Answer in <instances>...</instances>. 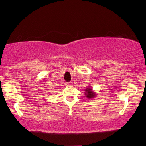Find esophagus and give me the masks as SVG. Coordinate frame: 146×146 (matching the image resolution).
Masks as SVG:
<instances>
[{"label": "esophagus", "mask_w": 146, "mask_h": 146, "mask_svg": "<svg viewBox=\"0 0 146 146\" xmlns=\"http://www.w3.org/2000/svg\"><path fill=\"white\" fill-rule=\"evenodd\" d=\"M65 85H66V86H67V87H71L73 86V84L71 83V82H66Z\"/></svg>", "instance_id": "34e87169"}]
</instances>
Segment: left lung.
<instances>
[{"label": "left lung", "instance_id": "1", "mask_svg": "<svg viewBox=\"0 0 146 146\" xmlns=\"http://www.w3.org/2000/svg\"><path fill=\"white\" fill-rule=\"evenodd\" d=\"M85 95L87 98L92 99L97 96V94L92 90L91 86H88L86 87V89H85Z\"/></svg>", "mask_w": 146, "mask_h": 146}]
</instances>
